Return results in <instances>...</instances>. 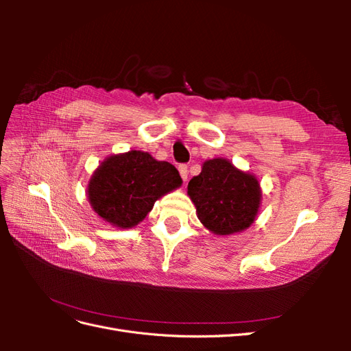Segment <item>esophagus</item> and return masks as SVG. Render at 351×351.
I'll use <instances>...</instances> for the list:
<instances>
[{
  "instance_id": "1",
  "label": "esophagus",
  "mask_w": 351,
  "mask_h": 351,
  "mask_svg": "<svg viewBox=\"0 0 351 351\" xmlns=\"http://www.w3.org/2000/svg\"><path fill=\"white\" fill-rule=\"evenodd\" d=\"M178 171H180V176H182V178L184 180H187V176H189V169H187V165H184V164H182V165H178Z\"/></svg>"
}]
</instances>
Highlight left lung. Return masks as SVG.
Returning a JSON list of instances; mask_svg holds the SVG:
<instances>
[{
    "mask_svg": "<svg viewBox=\"0 0 351 351\" xmlns=\"http://www.w3.org/2000/svg\"><path fill=\"white\" fill-rule=\"evenodd\" d=\"M187 195L202 224L217 236L249 228L262 197L256 177L240 171L224 158L205 161L200 174L189 182Z\"/></svg>",
    "mask_w": 351,
    "mask_h": 351,
    "instance_id": "left-lung-1",
    "label": "left lung"
}]
</instances>
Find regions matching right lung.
Masks as SVG:
<instances>
[{
  "label": "right lung",
  "instance_id": "add662e5",
  "mask_svg": "<svg viewBox=\"0 0 351 351\" xmlns=\"http://www.w3.org/2000/svg\"><path fill=\"white\" fill-rule=\"evenodd\" d=\"M177 168L142 151L111 155L95 169L88 184L93 210L108 224L132 228L155 202L182 186Z\"/></svg>",
  "mask_w": 351,
  "mask_h": 351
}]
</instances>
